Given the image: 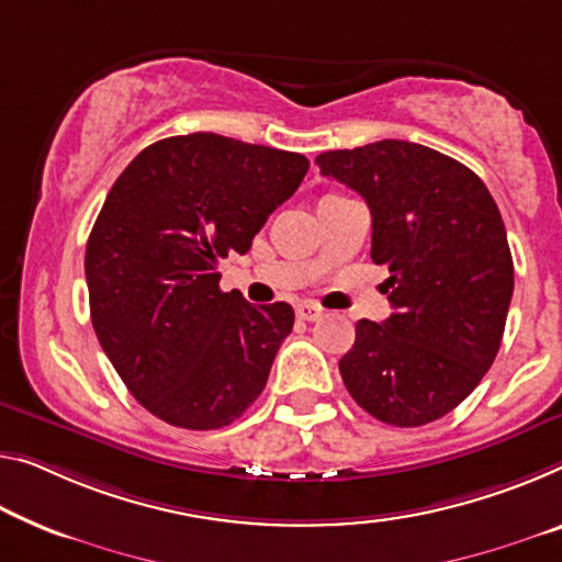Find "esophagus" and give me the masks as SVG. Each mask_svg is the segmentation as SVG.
I'll list each match as a JSON object with an SVG mask.
<instances>
[{"label":"esophagus","mask_w":562,"mask_h":562,"mask_svg":"<svg viewBox=\"0 0 562 562\" xmlns=\"http://www.w3.org/2000/svg\"><path fill=\"white\" fill-rule=\"evenodd\" d=\"M296 316L304 318V322H318V318L324 316V308L318 304H308V301H306V304L296 306Z\"/></svg>","instance_id":"1"}]
</instances>
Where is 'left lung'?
I'll return each instance as SVG.
<instances>
[{"label":"left lung","mask_w":562,"mask_h":562,"mask_svg":"<svg viewBox=\"0 0 562 562\" xmlns=\"http://www.w3.org/2000/svg\"><path fill=\"white\" fill-rule=\"evenodd\" d=\"M364 198L371 261L394 314L361 318L339 371L371 417L429 425L468 400L497 357L515 269L503 215L474 172L425 145L379 140L316 158Z\"/></svg>","instance_id":"obj_1"}]
</instances>
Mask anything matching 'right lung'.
I'll use <instances>...</instances> for the list:
<instances>
[{"label":"right lung","instance_id":"right-lung-1","mask_svg":"<svg viewBox=\"0 0 562 562\" xmlns=\"http://www.w3.org/2000/svg\"><path fill=\"white\" fill-rule=\"evenodd\" d=\"M306 170L299 153L191 133L148 145L120 172L85 254L90 316L120 379L158 419L221 429L263 392L293 308L221 291L215 269L251 248Z\"/></svg>","mask_w":562,"mask_h":562}]
</instances>
